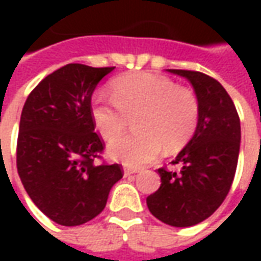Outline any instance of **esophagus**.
Listing matches in <instances>:
<instances>
[{
    "label": "esophagus",
    "mask_w": 261,
    "mask_h": 261,
    "mask_svg": "<svg viewBox=\"0 0 261 261\" xmlns=\"http://www.w3.org/2000/svg\"><path fill=\"white\" fill-rule=\"evenodd\" d=\"M138 173V170L136 168H129V167H126L125 170H123V174L127 177V175H132V174H136Z\"/></svg>",
    "instance_id": "esophagus-1"
}]
</instances>
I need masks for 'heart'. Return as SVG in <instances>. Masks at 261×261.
<instances>
[{
	"label": "heart",
	"mask_w": 261,
	"mask_h": 261,
	"mask_svg": "<svg viewBox=\"0 0 261 261\" xmlns=\"http://www.w3.org/2000/svg\"><path fill=\"white\" fill-rule=\"evenodd\" d=\"M113 98L94 94L90 116L95 130L105 139L116 136L125 126V115L132 119L135 132L110 141L107 152L126 166H145L161 155L164 148L177 149L193 136L199 123L196 94L177 87L166 76L139 72L116 78Z\"/></svg>",
	"instance_id": "heart-1"
}]
</instances>
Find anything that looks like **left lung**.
<instances>
[{
  "mask_svg": "<svg viewBox=\"0 0 261 261\" xmlns=\"http://www.w3.org/2000/svg\"><path fill=\"white\" fill-rule=\"evenodd\" d=\"M167 71L192 84L199 100V123L171 163L180 171L160 168L161 186L146 197V205L161 222L186 228L209 218L228 195L240 155L241 126L231 97L212 76L186 69Z\"/></svg>",
  "mask_w": 261,
  "mask_h": 261,
  "instance_id": "8db88e82",
  "label": "left lung"
}]
</instances>
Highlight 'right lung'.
I'll use <instances>...</instances> for the list:
<instances>
[{
    "instance_id": "obj_1",
    "label": "right lung",
    "mask_w": 261,
    "mask_h": 261,
    "mask_svg": "<svg viewBox=\"0 0 261 261\" xmlns=\"http://www.w3.org/2000/svg\"><path fill=\"white\" fill-rule=\"evenodd\" d=\"M113 69L68 64L42 80L23 107L18 175L33 203L59 225L95 218L123 177L119 164L95 163L103 142L90 116L95 87Z\"/></svg>"
}]
</instances>
